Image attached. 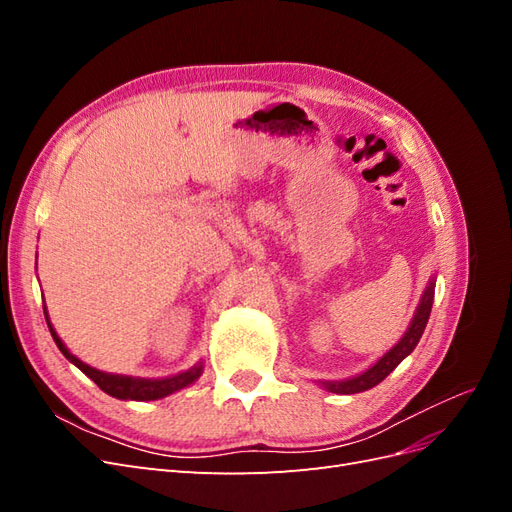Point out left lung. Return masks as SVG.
Here are the masks:
<instances>
[{"instance_id": "obj_1", "label": "left lung", "mask_w": 512, "mask_h": 512, "mask_svg": "<svg viewBox=\"0 0 512 512\" xmlns=\"http://www.w3.org/2000/svg\"><path fill=\"white\" fill-rule=\"evenodd\" d=\"M433 290H436V284H433V280L429 282V286L425 288L423 297H421V303H418L416 312H414V318L410 322L408 331L404 333V337L399 339V342L386 352L382 359L371 365L367 371H363V374L354 376V378H348V380H337V382H322V386L331 393H339V395H352V393H363L367 389H371V386L380 384L386 376L391 374V371L406 359V356L416 348L418 339H421L425 327H427V320H429V314H431V305H433Z\"/></svg>"}]
</instances>
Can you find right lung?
Instances as JSON below:
<instances>
[{"label": "right lung", "instance_id": "obj_1", "mask_svg": "<svg viewBox=\"0 0 512 512\" xmlns=\"http://www.w3.org/2000/svg\"><path fill=\"white\" fill-rule=\"evenodd\" d=\"M44 318H46V324H49V331L55 339L57 348L61 350V354L66 356V359L70 363H74L76 367H79L85 376H89L91 380H94L100 389L104 393H108L111 397H117V399H134V401H153V399H162L170 393H175L179 389H183V386H188L192 382H196L200 378V374H203V363H196L192 369L188 371H181V374L177 376H170V378H160V380H147V378H132V376H119V374H104V371L100 369H94L89 367L87 363H83L81 359H76L74 354H70V350L64 346V342H61L59 335L55 333V329L51 327L49 322V314L44 312Z\"/></svg>", "mask_w": 512, "mask_h": 512}]
</instances>
